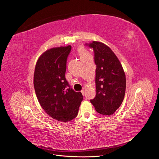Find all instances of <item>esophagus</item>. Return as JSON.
<instances>
[{"label": "esophagus", "instance_id": "esophagus-1", "mask_svg": "<svg viewBox=\"0 0 159 159\" xmlns=\"http://www.w3.org/2000/svg\"><path fill=\"white\" fill-rule=\"evenodd\" d=\"M81 93H82V95L84 96V94H85V91H84V89H82V90L81 91Z\"/></svg>", "mask_w": 159, "mask_h": 159}]
</instances>
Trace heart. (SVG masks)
Masks as SVG:
<instances>
[{"label":"heart","mask_w":159,"mask_h":159,"mask_svg":"<svg viewBox=\"0 0 159 159\" xmlns=\"http://www.w3.org/2000/svg\"><path fill=\"white\" fill-rule=\"evenodd\" d=\"M78 54L80 56V59L84 58V57H88L90 56L89 52L86 50L84 47H82V46L78 49Z\"/></svg>","instance_id":"1"}]
</instances>
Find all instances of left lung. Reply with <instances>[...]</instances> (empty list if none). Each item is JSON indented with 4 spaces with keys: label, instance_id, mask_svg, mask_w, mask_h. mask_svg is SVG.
Masks as SVG:
<instances>
[{
    "label": "left lung",
    "instance_id": "1",
    "mask_svg": "<svg viewBox=\"0 0 159 159\" xmlns=\"http://www.w3.org/2000/svg\"><path fill=\"white\" fill-rule=\"evenodd\" d=\"M85 45L93 49L96 65V94L91 103L97 112L110 115L120 107L124 98V71L116 55L103 43L93 41Z\"/></svg>",
    "mask_w": 159,
    "mask_h": 159
}]
</instances>
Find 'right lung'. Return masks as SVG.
<instances>
[{
    "label": "right lung",
    "mask_w": 159,
    "mask_h": 159,
    "mask_svg": "<svg viewBox=\"0 0 159 159\" xmlns=\"http://www.w3.org/2000/svg\"><path fill=\"white\" fill-rule=\"evenodd\" d=\"M71 46L50 49L37 62L34 85L39 102L52 119L66 122L75 119L83 99L80 92L70 88L65 78Z\"/></svg>",
    "instance_id": "obj_1"
}]
</instances>
